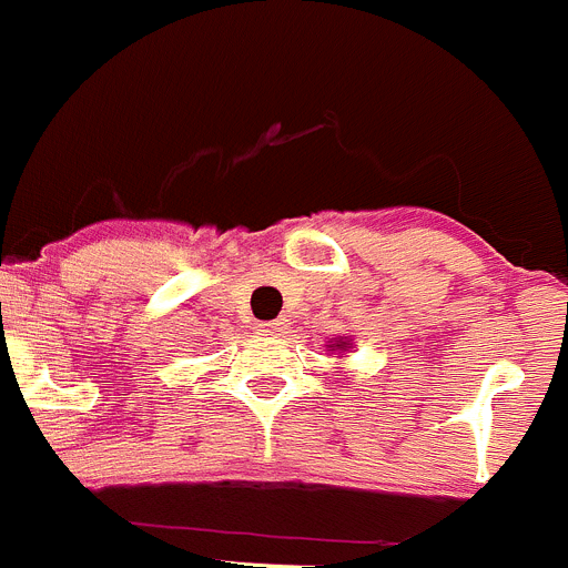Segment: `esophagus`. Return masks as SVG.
<instances>
[{
    "label": "esophagus",
    "mask_w": 568,
    "mask_h": 568,
    "mask_svg": "<svg viewBox=\"0 0 568 568\" xmlns=\"http://www.w3.org/2000/svg\"><path fill=\"white\" fill-rule=\"evenodd\" d=\"M257 331L263 333V336H283V333L288 331V322H285V320L263 322V325H257Z\"/></svg>",
    "instance_id": "esophagus-1"
}]
</instances>
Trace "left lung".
<instances>
[{"label": "left lung", "instance_id": "1", "mask_svg": "<svg viewBox=\"0 0 568 568\" xmlns=\"http://www.w3.org/2000/svg\"><path fill=\"white\" fill-rule=\"evenodd\" d=\"M327 347H333V349H342V353H344V349L349 347V342H347V338H338L336 344H327Z\"/></svg>", "mask_w": 568, "mask_h": 568}]
</instances>
